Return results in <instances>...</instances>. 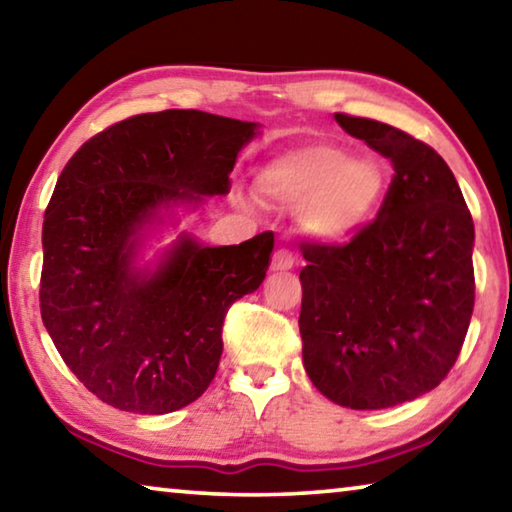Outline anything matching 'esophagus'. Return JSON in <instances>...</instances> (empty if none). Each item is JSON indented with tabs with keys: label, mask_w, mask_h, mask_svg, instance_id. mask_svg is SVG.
Returning <instances> with one entry per match:
<instances>
[{
	"label": "esophagus",
	"mask_w": 512,
	"mask_h": 512,
	"mask_svg": "<svg viewBox=\"0 0 512 512\" xmlns=\"http://www.w3.org/2000/svg\"><path fill=\"white\" fill-rule=\"evenodd\" d=\"M293 264H296V259L289 253V250L280 248L277 253L273 255V262H271V271L275 273H282V271H291Z\"/></svg>",
	"instance_id": "34e87169"
}]
</instances>
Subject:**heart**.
<instances>
[{
    "label": "heart",
    "mask_w": 512,
    "mask_h": 512,
    "mask_svg": "<svg viewBox=\"0 0 512 512\" xmlns=\"http://www.w3.org/2000/svg\"><path fill=\"white\" fill-rule=\"evenodd\" d=\"M266 201L296 207L307 237L341 244L372 221L386 194L381 164L332 142H305L268 158L255 173Z\"/></svg>",
    "instance_id": "1"
}]
</instances>
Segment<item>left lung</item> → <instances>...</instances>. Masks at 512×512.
Wrapping results in <instances>:
<instances>
[{
    "instance_id": "8db88e82",
    "label": "left lung",
    "mask_w": 512,
    "mask_h": 512,
    "mask_svg": "<svg viewBox=\"0 0 512 512\" xmlns=\"http://www.w3.org/2000/svg\"><path fill=\"white\" fill-rule=\"evenodd\" d=\"M393 164L379 216L345 246H307L302 363L320 393L357 411L429 393L452 370L474 309V223L452 169L415 137L336 115Z\"/></svg>"
}]
</instances>
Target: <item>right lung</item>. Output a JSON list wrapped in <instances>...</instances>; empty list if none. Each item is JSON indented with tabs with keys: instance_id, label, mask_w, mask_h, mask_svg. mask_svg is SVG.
Here are the masks:
<instances>
[{
	"instance_id": "obj_1",
	"label": "right lung",
	"mask_w": 512,
	"mask_h": 512,
	"mask_svg": "<svg viewBox=\"0 0 512 512\" xmlns=\"http://www.w3.org/2000/svg\"><path fill=\"white\" fill-rule=\"evenodd\" d=\"M257 135L255 121L149 112L94 135L65 164L42 223L40 311L67 368L101 402L162 415L212 384L223 318L264 282L273 235L205 246L178 228L228 194ZM171 231L172 244L155 249Z\"/></svg>"
}]
</instances>
